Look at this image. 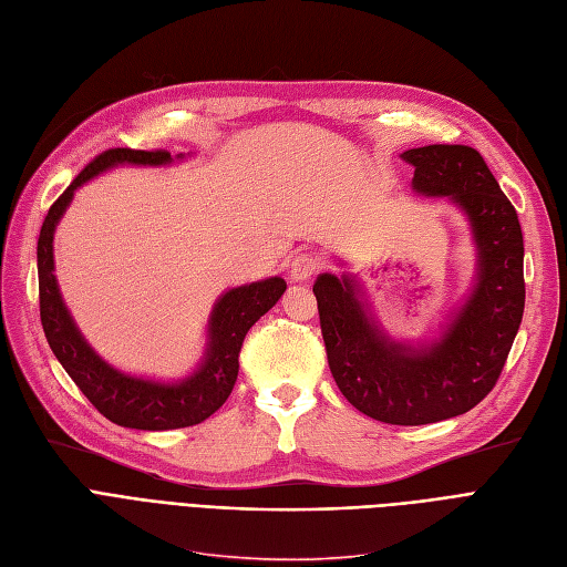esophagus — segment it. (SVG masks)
Returning <instances> with one entry per match:
<instances>
[{
    "label": "esophagus",
    "mask_w": 567,
    "mask_h": 567,
    "mask_svg": "<svg viewBox=\"0 0 567 567\" xmlns=\"http://www.w3.org/2000/svg\"><path fill=\"white\" fill-rule=\"evenodd\" d=\"M318 268H320V257L312 255V251H301V255L291 259L289 276L295 282H306V280L316 276Z\"/></svg>",
    "instance_id": "obj_1"
}]
</instances>
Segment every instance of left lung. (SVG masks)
<instances>
[{
    "label": "left lung",
    "mask_w": 567,
    "mask_h": 567,
    "mask_svg": "<svg viewBox=\"0 0 567 567\" xmlns=\"http://www.w3.org/2000/svg\"><path fill=\"white\" fill-rule=\"evenodd\" d=\"M413 188L446 196L470 219L476 282L442 337L427 346L390 339L350 276L312 285L333 381L373 421L427 425L474 409L495 388L526 306L523 234L514 205L476 150L430 144L402 154Z\"/></svg>",
    "instance_id": "8db88e82"
}]
</instances>
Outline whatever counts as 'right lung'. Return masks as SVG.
Wrapping results in <instances>:
<instances>
[{
  "mask_svg": "<svg viewBox=\"0 0 567 567\" xmlns=\"http://www.w3.org/2000/svg\"><path fill=\"white\" fill-rule=\"evenodd\" d=\"M177 158H184L182 154ZM173 156L165 150H110L95 156L76 179L51 205L41 226L37 243L39 270V316L47 341L70 373L76 388L89 396V402L112 423L131 430H177L203 423L226 400L238 379V358L245 333L261 316L278 303L287 282L282 278H266L243 287L228 289L213 308L207 322V346L198 369L177 383H161L123 373L104 362L100 354L81 337L70 310L62 301L55 280L53 234L55 226L70 207L74 192L116 165H167Z\"/></svg>",
  "mask_w": 567,
  "mask_h": 567,
  "instance_id": "obj_1",
  "label": "right lung"
}]
</instances>
